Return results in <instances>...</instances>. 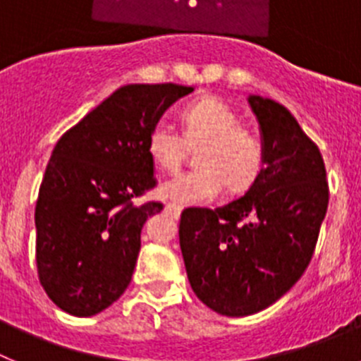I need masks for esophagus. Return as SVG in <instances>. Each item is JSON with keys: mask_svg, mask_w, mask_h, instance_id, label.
<instances>
[{"mask_svg": "<svg viewBox=\"0 0 361 361\" xmlns=\"http://www.w3.org/2000/svg\"><path fill=\"white\" fill-rule=\"evenodd\" d=\"M166 209H168V212L170 213H175V215H178V213L183 212V206H180V204H177V202H168L166 204Z\"/></svg>", "mask_w": 361, "mask_h": 361, "instance_id": "esophagus-1", "label": "esophagus"}]
</instances>
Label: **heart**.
<instances>
[{"instance_id": "1", "label": "heart", "mask_w": 361, "mask_h": 361, "mask_svg": "<svg viewBox=\"0 0 361 361\" xmlns=\"http://www.w3.org/2000/svg\"><path fill=\"white\" fill-rule=\"evenodd\" d=\"M183 135L168 124L149 130L146 149L153 164L177 171L188 152H197V170L177 175L162 184V195L180 204L208 202L222 193L250 190L264 170L262 141L240 124V117L220 99L200 97L180 111Z\"/></svg>"}]
</instances>
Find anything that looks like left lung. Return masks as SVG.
<instances>
[{
  "label": "left lung",
  "instance_id": "8db88e82",
  "mask_svg": "<svg viewBox=\"0 0 361 361\" xmlns=\"http://www.w3.org/2000/svg\"><path fill=\"white\" fill-rule=\"evenodd\" d=\"M250 104L262 130V173L226 206L184 209L178 226L191 289L224 317L262 311L298 282L329 204L320 149L291 111L258 95Z\"/></svg>",
  "mask_w": 361,
  "mask_h": 361
}]
</instances>
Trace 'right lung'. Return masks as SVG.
Segmentation results:
<instances>
[{"mask_svg": "<svg viewBox=\"0 0 361 361\" xmlns=\"http://www.w3.org/2000/svg\"><path fill=\"white\" fill-rule=\"evenodd\" d=\"M191 86L126 85L66 130L36 202V264L44 293L73 317L110 307L132 282L146 219L161 202L146 139Z\"/></svg>", "mask_w": 361, "mask_h": 361, "instance_id": "1", "label": "right lung"}]
</instances>
